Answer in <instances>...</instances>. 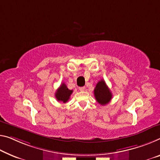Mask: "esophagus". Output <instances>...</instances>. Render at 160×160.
I'll list each match as a JSON object with an SVG mask.
<instances>
[{
    "label": "esophagus",
    "instance_id": "esophagus-1",
    "mask_svg": "<svg viewBox=\"0 0 160 160\" xmlns=\"http://www.w3.org/2000/svg\"><path fill=\"white\" fill-rule=\"evenodd\" d=\"M79 88V90H80V91H82V92H83V91H85V89H86V88H85V87H79V88Z\"/></svg>",
    "mask_w": 160,
    "mask_h": 160
}]
</instances>
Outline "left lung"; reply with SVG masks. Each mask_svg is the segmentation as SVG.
<instances>
[{"instance_id": "1", "label": "left lung", "mask_w": 160, "mask_h": 160, "mask_svg": "<svg viewBox=\"0 0 160 160\" xmlns=\"http://www.w3.org/2000/svg\"><path fill=\"white\" fill-rule=\"evenodd\" d=\"M94 92L96 100L101 105L107 104L112 98V92L103 79L97 83Z\"/></svg>"}]
</instances>
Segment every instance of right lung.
I'll use <instances>...</instances> for the list:
<instances>
[{
	"mask_svg": "<svg viewBox=\"0 0 160 160\" xmlns=\"http://www.w3.org/2000/svg\"><path fill=\"white\" fill-rule=\"evenodd\" d=\"M73 93V90L68 89L64 83H61V85L58 88L55 93V97L58 102H62L66 103L70 99V97Z\"/></svg>",
	"mask_w": 160,
	"mask_h": 160,
	"instance_id": "add662e5",
	"label": "right lung"
}]
</instances>
